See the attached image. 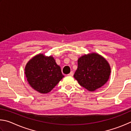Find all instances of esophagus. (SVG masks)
I'll use <instances>...</instances> for the list:
<instances>
[{"label": "esophagus", "mask_w": 131, "mask_h": 131, "mask_svg": "<svg viewBox=\"0 0 131 131\" xmlns=\"http://www.w3.org/2000/svg\"><path fill=\"white\" fill-rule=\"evenodd\" d=\"M68 76H70V77H72L73 75H74V72L73 71H71V72L69 74H68Z\"/></svg>", "instance_id": "esophagus-1"}]
</instances>
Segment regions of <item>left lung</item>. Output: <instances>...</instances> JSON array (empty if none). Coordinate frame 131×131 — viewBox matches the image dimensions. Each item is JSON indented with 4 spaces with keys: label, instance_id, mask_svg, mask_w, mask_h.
Listing matches in <instances>:
<instances>
[{
    "label": "left lung",
    "instance_id": "obj_1",
    "mask_svg": "<svg viewBox=\"0 0 131 131\" xmlns=\"http://www.w3.org/2000/svg\"><path fill=\"white\" fill-rule=\"evenodd\" d=\"M111 72V67L106 60L99 54L91 53L78 59V68L74 77L81 86L94 91L106 83Z\"/></svg>",
    "mask_w": 131,
    "mask_h": 131
}]
</instances>
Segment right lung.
<instances>
[{"mask_svg": "<svg viewBox=\"0 0 131 131\" xmlns=\"http://www.w3.org/2000/svg\"><path fill=\"white\" fill-rule=\"evenodd\" d=\"M27 81L38 93H49L64 77L52 56L38 54L30 60L25 68Z\"/></svg>", "mask_w": 131, "mask_h": 131, "instance_id": "add662e5", "label": "right lung"}]
</instances>
